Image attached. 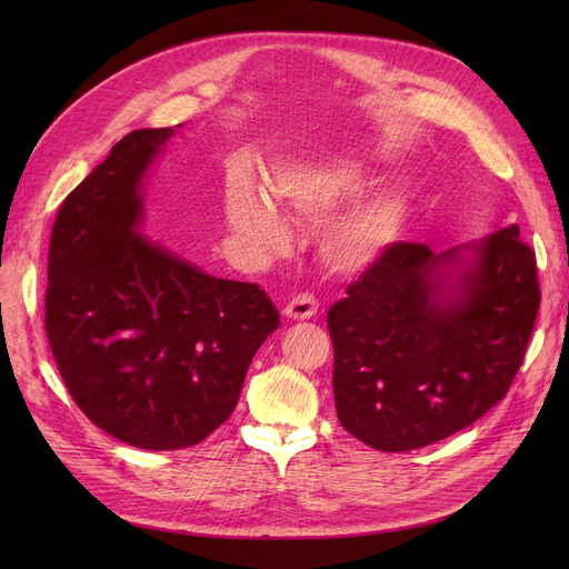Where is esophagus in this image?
<instances>
[{
    "label": "esophagus",
    "instance_id": "obj_1",
    "mask_svg": "<svg viewBox=\"0 0 569 569\" xmlns=\"http://www.w3.org/2000/svg\"><path fill=\"white\" fill-rule=\"evenodd\" d=\"M318 313V301L311 295H299L284 306V316L289 320H311Z\"/></svg>",
    "mask_w": 569,
    "mask_h": 569
}]
</instances>
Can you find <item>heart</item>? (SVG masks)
<instances>
[{
	"label": "heart",
	"mask_w": 569,
	"mask_h": 569,
	"mask_svg": "<svg viewBox=\"0 0 569 569\" xmlns=\"http://www.w3.org/2000/svg\"><path fill=\"white\" fill-rule=\"evenodd\" d=\"M363 168L351 159L325 157L291 168L272 170L266 189L272 206L256 187L239 182L226 199L228 226L258 251L280 253L289 234L284 222L318 226L343 201L363 189ZM279 213L274 214L273 211ZM403 226V203L396 197H375L337 216L325 228L318 253L325 268L337 274H360L372 268Z\"/></svg>",
	"instance_id": "obj_1"
}]
</instances>
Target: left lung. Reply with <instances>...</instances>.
I'll use <instances>...</instances> for the list:
<instances>
[{
  "instance_id": "8db88e82",
  "label": "left lung",
  "mask_w": 569,
  "mask_h": 569,
  "mask_svg": "<svg viewBox=\"0 0 569 569\" xmlns=\"http://www.w3.org/2000/svg\"><path fill=\"white\" fill-rule=\"evenodd\" d=\"M347 295L327 313L337 416L387 453L451 437L501 401L541 301L518 226L441 253L396 242Z\"/></svg>"
}]
</instances>
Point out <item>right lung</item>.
Wrapping results in <instances>:
<instances>
[{
    "label": "right lung",
    "mask_w": 569,
    "mask_h": 569,
    "mask_svg": "<svg viewBox=\"0 0 569 569\" xmlns=\"http://www.w3.org/2000/svg\"><path fill=\"white\" fill-rule=\"evenodd\" d=\"M178 128L116 142L49 239L44 327L63 382L99 429L147 451L187 449L226 422L280 327L261 287L213 278L140 232L144 178Z\"/></svg>",
    "instance_id": "right-lung-1"
}]
</instances>
